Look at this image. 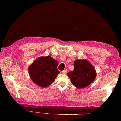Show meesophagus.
<instances>
[{
    "label": "esophagus",
    "mask_w": 121,
    "mask_h": 121,
    "mask_svg": "<svg viewBox=\"0 0 121 121\" xmlns=\"http://www.w3.org/2000/svg\"><path fill=\"white\" fill-rule=\"evenodd\" d=\"M67 72V69L64 70H63V71H62V73H64V74H66Z\"/></svg>",
    "instance_id": "obj_1"
}]
</instances>
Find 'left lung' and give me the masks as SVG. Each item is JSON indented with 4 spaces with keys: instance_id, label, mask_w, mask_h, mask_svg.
Instances as JSON below:
<instances>
[{
    "instance_id": "1",
    "label": "left lung",
    "mask_w": 121,
    "mask_h": 121,
    "mask_svg": "<svg viewBox=\"0 0 121 121\" xmlns=\"http://www.w3.org/2000/svg\"><path fill=\"white\" fill-rule=\"evenodd\" d=\"M71 84L78 89H83L93 83L96 77L95 68L86 59L76 60L74 62V69L68 72Z\"/></svg>"
}]
</instances>
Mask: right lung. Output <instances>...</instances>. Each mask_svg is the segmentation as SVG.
Listing matches in <instances>:
<instances>
[{"label":"right lung","instance_id":"1","mask_svg":"<svg viewBox=\"0 0 121 121\" xmlns=\"http://www.w3.org/2000/svg\"><path fill=\"white\" fill-rule=\"evenodd\" d=\"M57 60L52 57L40 56L28 68L30 78L33 83L42 88H46L54 82L60 71L57 70Z\"/></svg>","mask_w":121,"mask_h":121}]
</instances>
